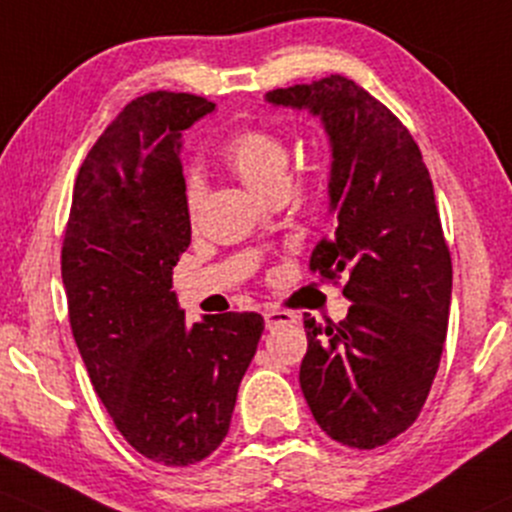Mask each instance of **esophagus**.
Returning a JSON list of instances; mask_svg holds the SVG:
<instances>
[{"label": "esophagus", "instance_id": "esophagus-1", "mask_svg": "<svg viewBox=\"0 0 512 512\" xmlns=\"http://www.w3.org/2000/svg\"><path fill=\"white\" fill-rule=\"evenodd\" d=\"M263 320H266V328L273 330L278 328V325H286V323H295V315L293 313H286V310H266L263 313Z\"/></svg>", "mask_w": 512, "mask_h": 512}]
</instances>
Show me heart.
Wrapping results in <instances>:
<instances>
[{
	"label": "heart",
	"instance_id": "1",
	"mask_svg": "<svg viewBox=\"0 0 512 512\" xmlns=\"http://www.w3.org/2000/svg\"><path fill=\"white\" fill-rule=\"evenodd\" d=\"M226 165L236 172V177L251 187L254 192L263 194L268 187L276 182H283L288 177V147L278 135L268 133V130H241L221 150ZM199 199V182L189 179L184 187V207L187 214H194Z\"/></svg>",
	"mask_w": 512,
	"mask_h": 512
}]
</instances>
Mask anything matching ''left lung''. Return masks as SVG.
I'll return each instance as SVG.
<instances>
[{"instance_id":"left-lung-1","label":"left lung","mask_w":512,"mask_h":512,"mask_svg":"<svg viewBox=\"0 0 512 512\" xmlns=\"http://www.w3.org/2000/svg\"><path fill=\"white\" fill-rule=\"evenodd\" d=\"M308 110L330 145L333 234L310 268L345 276L337 325L305 318L300 389L320 429L352 449L407 431L439 370L451 308V256L434 184L409 130L345 76L266 93Z\"/></svg>"}]
</instances>
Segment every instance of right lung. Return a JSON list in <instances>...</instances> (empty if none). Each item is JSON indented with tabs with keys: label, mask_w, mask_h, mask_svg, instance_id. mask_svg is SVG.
Instances as JSON below:
<instances>
[{
	"label": "right lung",
	"mask_w": 512,
	"mask_h": 512,
	"mask_svg": "<svg viewBox=\"0 0 512 512\" xmlns=\"http://www.w3.org/2000/svg\"><path fill=\"white\" fill-rule=\"evenodd\" d=\"M214 110L167 91L125 105L78 170L61 251L73 340L100 402L135 451L165 466L217 451L263 333L258 313L189 325L172 291L192 241L182 133Z\"/></svg>",
	"instance_id": "1"
}]
</instances>
